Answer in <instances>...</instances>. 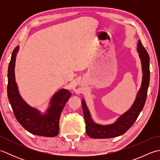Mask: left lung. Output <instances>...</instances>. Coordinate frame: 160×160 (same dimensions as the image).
Instances as JSON below:
<instances>
[{"label": "left lung", "instance_id": "obj_1", "mask_svg": "<svg viewBox=\"0 0 160 160\" xmlns=\"http://www.w3.org/2000/svg\"><path fill=\"white\" fill-rule=\"evenodd\" d=\"M138 52L141 60L142 80L136 98L129 109L120 115L114 123L108 125L97 124L91 118L85 101H82V109L86 124V132L88 136L94 139H105L120 136L130 128L136 121L140 112L143 109L147 97V91L150 80L149 56L140 40L138 43Z\"/></svg>", "mask_w": 160, "mask_h": 160}]
</instances>
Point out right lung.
Listing matches in <instances>:
<instances>
[{"mask_svg": "<svg viewBox=\"0 0 160 160\" xmlns=\"http://www.w3.org/2000/svg\"><path fill=\"white\" fill-rule=\"evenodd\" d=\"M19 46L13 49L8 67V96L16 120L32 134L43 137H55L59 132V120L62 109L71 93L62 89L53 95L49 107L42 113L29 105L19 93L15 79V63Z\"/></svg>", "mask_w": 160, "mask_h": 160, "instance_id": "right-lung-1", "label": "right lung"}]
</instances>
